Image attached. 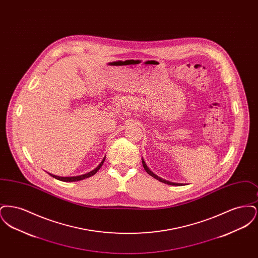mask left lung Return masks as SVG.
<instances>
[{
    "label": "left lung",
    "instance_id": "left-lung-1",
    "mask_svg": "<svg viewBox=\"0 0 258 258\" xmlns=\"http://www.w3.org/2000/svg\"><path fill=\"white\" fill-rule=\"evenodd\" d=\"M142 164H143V167H144V169L146 170V172H147L149 175H151V176H152V177H154L155 179L159 180V181H160V182H161V183H164V184H171V185H182V184H179V183H173V182H169V181H166V180H164V179L160 178V177H159L158 175H156L155 173H153V172L150 170V168L148 167L147 164H146V162H145V160H143V159H142Z\"/></svg>",
    "mask_w": 258,
    "mask_h": 258
}]
</instances>
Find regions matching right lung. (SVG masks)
<instances>
[{
    "instance_id": "obj_1",
    "label": "right lung",
    "mask_w": 258,
    "mask_h": 258,
    "mask_svg": "<svg viewBox=\"0 0 258 258\" xmlns=\"http://www.w3.org/2000/svg\"><path fill=\"white\" fill-rule=\"evenodd\" d=\"M104 160H105V157L103 158V160L100 161V163L98 164V166H97L94 170L88 172V173L83 174V175L73 176V177H61V176H56V175H53V174H50V173H48V174H49L50 176H52L53 178H55V179H57V180H60V181H62V182H76V181H81V180H84V179H86V178H89V177L95 175V174L99 170V168L102 166V164H103V162H104Z\"/></svg>"
}]
</instances>
